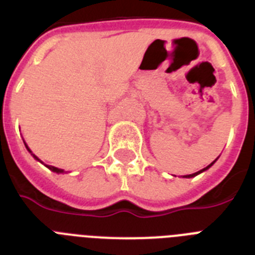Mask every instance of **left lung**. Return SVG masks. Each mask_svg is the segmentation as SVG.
<instances>
[{
  "instance_id": "8db88e82",
  "label": "left lung",
  "mask_w": 255,
  "mask_h": 255,
  "mask_svg": "<svg viewBox=\"0 0 255 255\" xmlns=\"http://www.w3.org/2000/svg\"><path fill=\"white\" fill-rule=\"evenodd\" d=\"M216 160H217V159H216ZM216 160H214V161H216ZM214 161H212V163H210V164H209V165H208V167H205V168H204V169H201V170H199V172H196V173H192V174H186V176H183V177H185V178H191V177H195V176H198V174H199V173H201V172H204V170H207V169H208V168H210V167H212V165H213V164H214Z\"/></svg>"
}]
</instances>
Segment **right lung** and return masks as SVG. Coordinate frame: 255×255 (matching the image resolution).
<instances>
[{"instance_id": "add662e5", "label": "right lung", "mask_w": 255, "mask_h": 255, "mask_svg": "<svg viewBox=\"0 0 255 255\" xmlns=\"http://www.w3.org/2000/svg\"><path fill=\"white\" fill-rule=\"evenodd\" d=\"M25 147H26V149H28V151H29L30 154H32V151H30V149H29V147H28V146H26V143H25ZM32 155H33V158H34L35 160L41 161V160H39L38 158H37V156H35L34 154H32ZM41 163H42V161H41ZM46 167H47L48 169H50V170H52V172H56V173H63V172H64L63 169H59V168H56V167H52V165H46Z\"/></svg>"}]
</instances>
